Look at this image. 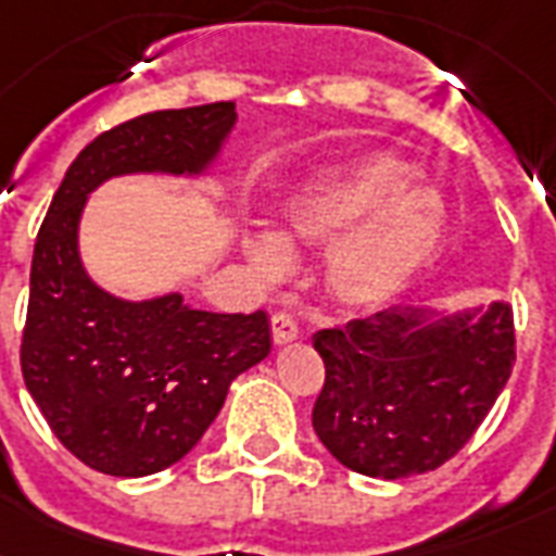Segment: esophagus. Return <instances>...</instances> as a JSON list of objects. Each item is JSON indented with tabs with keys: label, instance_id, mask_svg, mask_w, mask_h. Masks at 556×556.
Masks as SVG:
<instances>
[{
	"label": "esophagus",
	"instance_id": "esophagus-1",
	"mask_svg": "<svg viewBox=\"0 0 556 556\" xmlns=\"http://www.w3.org/2000/svg\"><path fill=\"white\" fill-rule=\"evenodd\" d=\"M270 334H274V343H277V346L294 343L296 334H300V331H296L294 317H291V314H286V312L274 314V317H270Z\"/></svg>",
	"mask_w": 556,
	"mask_h": 556
}]
</instances>
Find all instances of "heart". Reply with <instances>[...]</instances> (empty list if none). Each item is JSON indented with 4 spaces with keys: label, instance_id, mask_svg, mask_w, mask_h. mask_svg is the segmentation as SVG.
I'll return each instance as SVG.
<instances>
[{
    "label": "heart",
    "instance_id": "1",
    "mask_svg": "<svg viewBox=\"0 0 556 556\" xmlns=\"http://www.w3.org/2000/svg\"><path fill=\"white\" fill-rule=\"evenodd\" d=\"M415 169L392 155H364L323 169L288 195L286 233L251 230L244 260L265 282L294 268L291 248L331 244L326 282L340 303L375 308L430 262L447 227V204L432 185H409Z\"/></svg>",
    "mask_w": 556,
    "mask_h": 556
}]
</instances>
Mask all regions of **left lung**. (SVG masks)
I'll list each match as a JSON object with an SVG mask.
<instances>
[{"instance_id": "1", "label": "left lung", "mask_w": 556, "mask_h": 556, "mask_svg": "<svg viewBox=\"0 0 556 556\" xmlns=\"http://www.w3.org/2000/svg\"><path fill=\"white\" fill-rule=\"evenodd\" d=\"M314 349L326 364L312 415L317 439L343 467L389 482L456 456L517 361L505 300L450 314L395 305L317 331Z\"/></svg>"}]
</instances>
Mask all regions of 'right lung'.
Segmentation results:
<instances>
[{
    "mask_svg": "<svg viewBox=\"0 0 556 556\" xmlns=\"http://www.w3.org/2000/svg\"><path fill=\"white\" fill-rule=\"evenodd\" d=\"M236 103L164 109L98 135L74 159L39 227L22 378L68 453L100 473L150 476L190 453L227 389L270 352L268 314H216L178 291L124 300L83 265L86 201L109 178H207Z\"/></svg>",
    "mask_w": 556,
    "mask_h": 556,
    "instance_id": "obj_1",
    "label": "right lung"
}]
</instances>
